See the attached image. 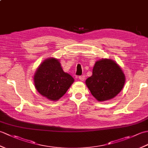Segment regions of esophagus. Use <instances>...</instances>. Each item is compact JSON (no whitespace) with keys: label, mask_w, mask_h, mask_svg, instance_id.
<instances>
[{"label":"esophagus","mask_w":148,"mask_h":148,"mask_svg":"<svg viewBox=\"0 0 148 148\" xmlns=\"http://www.w3.org/2000/svg\"><path fill=\"white\" fill-rule=\"evenodd\" d=\"M79 79L81 81H83L84 79H85V76H84V75H82V76H79Z\"/></svg>","instance_id":"esophagus-1"}]
</instances>
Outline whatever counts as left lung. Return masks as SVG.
<instances>
[{"mask_svg":"<svg viewBox=\"0 0 148 148\" xmlns=\"http://www.w3.org/2000/svg\"><path fill=\"white\" fill-rule=\"evenodd\" d=\"M125 82V75L119 66L111 60L102 59L95 63L92 76L86 80V84L97 100L105 101L117 95Z\"/></svg>","mask_w":148,"mask_h":148,"instance_id":"obj_1","label":"left lung"}]
</instances>
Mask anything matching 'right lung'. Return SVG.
I'll list each match as a JSON object with an SVG mask.
<instances>
[{"instance_id":"right-lung-1","label":"right lung","mask_w":148,"mask_h":148,"mask_svg":"<svg viewBox=\"0 0 148 148\" xmlns=\"http://www.w3.org/2000/svg\"><path fill=\"white\" fill-rule=\"evenodd\" d=\"M74 81L70 74L62 70L60 64L55 58L45 60L34 75L37 90L42 96L54 101L64 95Z\"/></svg>"}]
</instances>
